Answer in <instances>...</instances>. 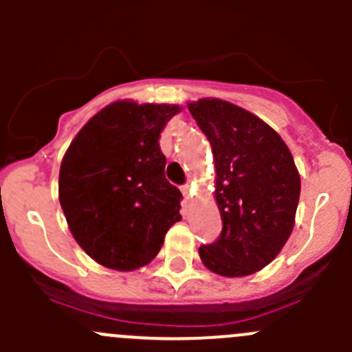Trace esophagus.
Segmentation results:
<instances>
[{"instance_id":"esophagus-1","label":"esophagus","mask_w":352,"mask_h":352,"mask_svg":"<svg viewBox=\"0 0 352 352\" xmlns=\"http://www.w3.org/2000/svg\"><path fill=\"white\" fill-rule=\"evenodd\" d=\"M182 194L186 199H190V194H192V187L189 186V184H186V186H182Z\"/></svg>"}]
</instances>
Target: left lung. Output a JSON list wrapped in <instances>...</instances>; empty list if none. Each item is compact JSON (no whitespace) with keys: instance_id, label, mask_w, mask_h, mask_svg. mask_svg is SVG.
Masks as SVG:
<instances>
[{"instance_id":"left-lung-1","label":"left lung","mask_w":352,"mask_h":352,"mask_svg":"<svg viewBox=\"0 0 352 352\" xmlns=\"http://www.w3.org/2000/svg\"><path fill=\"white\" fill-rule=\"evenodd\" d=\"M211 143L219 239L201 245L209 271L242 278L271 264L289 239L300 201V173L285 141L269 124L219 98L187 104Z\"/></svg>"}]
</instances>
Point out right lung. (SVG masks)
<instances>
[{
    "mask_svg": "<svg viewBox=\"0 0 352 352\" xmlns=\"http://www.w3.org/2000/svg\"><path fill=\"white\" fill-rule=\"evenodd\" d=\"M179 105L119 100L95 113L71 141L59 170V202L78 245L100 265L150 264L182 194L165 179L160 133Z\"/></svg>",
    "mask_w": 352,
    "mask_h": 352,
    "instance_id": "obj_1",
    "label": "right lung"
}]
</instances>
